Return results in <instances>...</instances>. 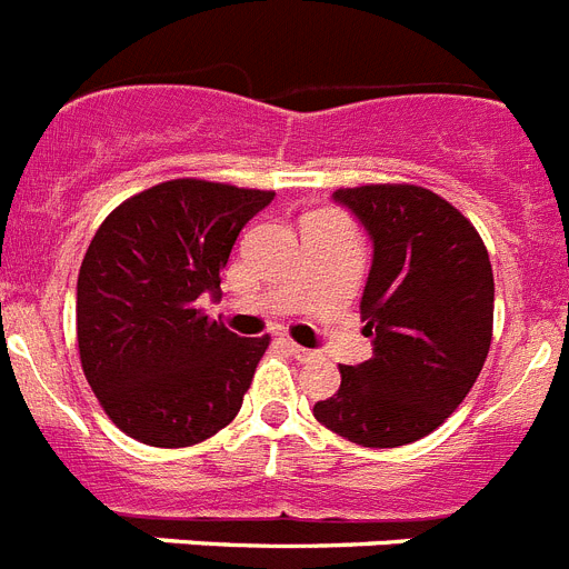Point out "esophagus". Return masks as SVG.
<instances>
[{
  "mask_svg": "<svg viewBox=\"0 0 569 569\" xmlns=\"http://www.w3.org/2000/svg\"><path fill=\"white\" fill-rule=\"evenodd\" d=\"M284 347H288L290 353H293V359H299V361H308L310 356H313V353H310V350H308V347L296 345V341H290V339H284Z\"/></svg>",
  "mask_w": 569,
  "mask_h": 569,
  "instance_id": "obj_1",
  "label": "esophagus"
}]
</instances>
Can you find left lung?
Segmentation results:
<instances>
[{
    "instance_id": "1",
    "label": "left lung",
    "mask_w": 569,
    "mask_h": 569,
    "mask_svg": "<svg viewBox=\"0 0 569 569\" xmlns=\"http://www.w3.org/2000/svg\"><path fill=\"white\" fill-rule=\"evenodd\" d=\"M333 199L373 239L361 319L373 356L341 365L319 425L361 447H401L450 419L492 339V268L470 219L419 184H361Z\"/></svg>"
}]
</instances>
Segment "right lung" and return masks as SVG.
I'll use <instances>...</instances> for the list:
<instances>
[{
	"label": "right lung",
	"mask_w": 569,
	"mask_h": 569,
	"mask_svg": "<svg viewBox=\"0 0 569 569\" xmlns=\"http://www.w3.org/2000/svg\"><path fill=\"white\" fill-rule=\"evenodd\" d=\"M273 190L170 179L124 199L79 268L84 379L130 439L190 447L239 413L270 336L241 339L208 319L241 228Z\"/></svg>",
	"instance_id": "right-lung-1"
}]
</instances>
